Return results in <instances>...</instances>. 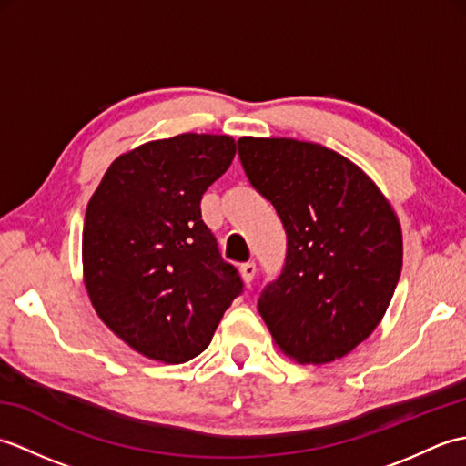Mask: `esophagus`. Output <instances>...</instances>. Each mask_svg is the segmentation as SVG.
Returning <instances> with one entry per match:
<instances>
[{
	"mask_svg": "<svg viewBox=\"0 0 466 466\" xmlns=\"http://www.w3.org/2000/svg\"><path fill=\"white\" fill-rule=\"evenodd\" d=\"M240 274H242V280L250 286V282L254 280V276H256V264L254 262H244L240 266Z\"/></svg>",
	"mask_w": 466,
	"mask_h": 466,
	"instance_id": "obj_1",
	"label": "esophagus"
}]
</instances>
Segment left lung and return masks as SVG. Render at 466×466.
Segmentation results:
<instances>
[{
	"label": "left lung",
	"instance_id": "left-lung-1",
	"mask_svg": "<svg viewBox=\"0 0 466 466\" xmlns=\"http://www.w3.org/2000/svg\"><path fill=\"white\" fill-rule=\"evenodd\" d=\"M250 184L279 212L286 258L258 296V312L284 354L326 364L379 326L402 268L392 206L359 166L320 144L240 137Z\"/></svg>",
	"mask_w": 466,
	"mask_h": 466
}]
</instances>
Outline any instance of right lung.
<instances>
[{"mask_svg": "<svg viewBox=\"0 0 466 466\" xmlns=\"http://www.w3.org/2000/svg\"><path fill=\"white\" fill-rule=\"evenodd\" d=\"M234 154L230 136L147 142L114 160L87 204V294L107 329L147 359L182 364L204 352L242 294L200 210Z\"/></svg>", "mask_w": 466, "mask_h": 466, "instance_id": "1", "label": "right lung"}]
</instances>
